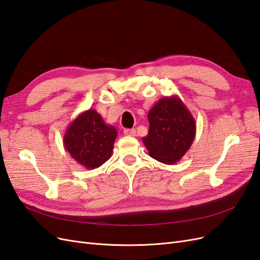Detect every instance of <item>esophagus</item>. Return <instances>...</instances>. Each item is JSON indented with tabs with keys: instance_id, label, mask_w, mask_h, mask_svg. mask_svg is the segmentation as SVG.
Here are the masks:
<instances>
[{
	"instance_id": "34e87169",
	"label": "esophagus",
	"mask_w": 260,
	"mask_h": 260,
	"mask_svg": "<svg viewBox=\"0 0 260 260\" xmlns=\"http://www.w3.org/2000/svg\"><path fill=\"white\" fill-rule=\"evenodd\" d=\"M124 136H129V137H136L137 136V131L135 129H125L123 131Z\"/></svg>"
}]
</instances>
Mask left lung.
<instances>
[{
  "instance_id": "1",
  "label": "left lung",
  "mask_w": 260,
  "mask_h": 260,
  "mask_svg": "<svg viewBox=\"0 0 260 260\" xmlns=\"http://www.w3.org/2000/svg\"><path fill=\"white\" fill-rule=\"evenodd\" d=\"M149 129L142 138L152 158L166 165L179 161L196 135L194 117L178 95L165 96L149 109Z\"/></svg>"
}]
</instances>
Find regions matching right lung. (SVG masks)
<instances>
[{
  "label": "right lung",
  "instance_id": "add662e5",
  "mask_svg": "<svg viewBox=\"0 0 260 260\" xmlns=\"http://www.w3.org/2000/svg\"><path fill=\"white\" fill-rule=\"evenodd\" d=\"M117 130L94 109L78 115L65 132L64 147L85 169H95L111 158Z\"/></svg>",
  "mask_w": 260,
  "mask_h": 260
}]
</instances>
